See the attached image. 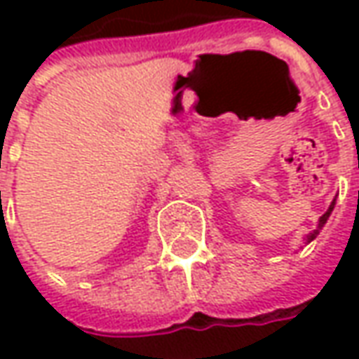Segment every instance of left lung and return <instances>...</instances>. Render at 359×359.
<instances>
[{
  "instance_id": "1",
  "label": "left lung",
  "mask_w": 359,
  "mask_h": 359,
  "mask_svg": "<svg viewBox=\"0 0 359 359\" xmlns=\"http://www.w3.org/2000/svg\"><path fill=\"white\" fill-rule=\"evenodd\" d=\"M334 205H336V199L332 201L330 208L326 209V213H324V215H322V217L318 219V227H316V229L312 231V233H309V235L304 237V243H306V245H309L310 241H314V239L318 237V233H320V231H322V227L326 225V221H328V217H330V213H332V211H334Z\"/></svg>"
}]
</instances>
